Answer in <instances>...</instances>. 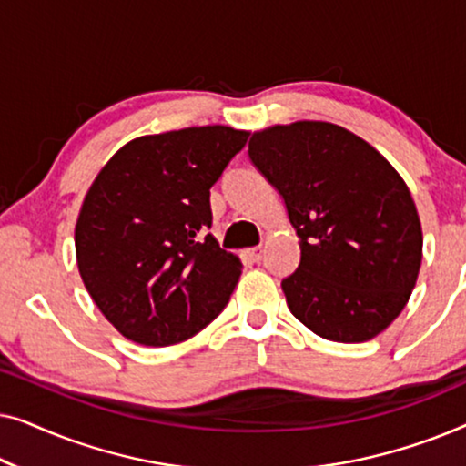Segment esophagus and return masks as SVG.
<instances>
[{
	"label": "esophagus",
	"instance_id": "esophagus-1",
	"mask_svg": "<svg viewBox=\"0 0 466 466\" xmlns=\"http://www.w3.org/2000/svg\"><path fill=\"white\" fill-rule=\"evenodd\" d=\"M263 254H265L263 246H254L250 250H246V257L250 258L252 263H260V260H263Z\"/></svg>",
	"mask_w": 466,
	"mask_h": 466
}]
</instances>
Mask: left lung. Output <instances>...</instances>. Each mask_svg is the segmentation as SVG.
Segmentation results:
<instances>
[{
  "mask_svg": "<svg viewBox=\"0 0 466 466\" xmlns=\"http://www.w3.org/2000/svg\"><path fill=\"white\" fill-rule=\"evenodd\" d=\"M248 155L282 195L301 263L282 279L289 309L330 341L390 327L422 263L416 203L397 169L333 123L299 120L252 133Z\"/></svg>",
  "mask_w": 466,
  "mask_h": 466,
  "instance_id": "left-lung-1",
  "label": "left lung"
}]
</instances>
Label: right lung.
I'll return each mask as SVG.
<instances>
[{"instance_id":"1","label":"right lung","mask_w":466,"mask_h":466,"mask_svg":"<svg viewBox=\"0 0 466 466\" xmlns=\"http://www.w3.org/2000/svg\"><path fill=\"white\" fill-rule=\"evenodd\" d=\"M248 131L188 127L125 144L88 188L76 260L107 322L142 346H171L225 309L241 260L212 233L209 188Z\"/></svg>"}]
</instances>
